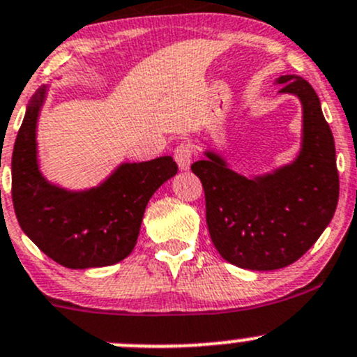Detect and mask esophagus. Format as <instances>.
Listing matches in <instances>:
<instances>
[{
  "label": "esophagus",
  "instance_id": "34e87169",
  "mask_svg": "<svg viewBox=\"0 0 357 357\" xmlns=\"http://www.w3.org/2000/svg\"><path fill=\"white\" fill-rule=\"evenodd\" d=\"M174 160L178 162V165L181 171L190 169V165H192V160H193L192 146L186 145V143H179V145L174 149Z\"/></svg>",
  "mask_w": 357,
  "mask_h": 357
}]
</instances>
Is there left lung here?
<instances>
[{
	"instance_id": "left-lung-1",
	"label": "left lung",
	"mask_w": 357,
	"mask_h": 357,
	"mask_svg": "<svg viewBox=\"0 0 357 357\" xmlns=\"http://www.w3.org/2000/svg\"><path fill=\"white\" fill-rule=\"evenodd\" d=\"M278 84L304 107V139L294 164L255 179L236 174L212 152L192 164L204 186L212 243L222 259L254 271L301 259L332 221L338 202L335 142L318 95L298 75H282Z\"/></svg>"
}]
</instances>
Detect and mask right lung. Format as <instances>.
Masks as SVG:
<instances>
[{
    "mask_svg": "<svg viewBox=\"0 0 357 357\" xmlns=\"http://www.w3.org/2000/svg\"><path fill=\"white\" fill-rule=\"evenodd\" d=\"M45 98L29 103L12 155V200L25 235L70 269L102 268L131 254L149 200L178 172L172 157L122 164L98 188L67 192L46 181L36 160V122Z\"/></svg>",
    "mask_w": 357,
    "mask_h": 357,
    "instance_id": "add662e5",
    "label": "right lung"
}]
</instances>
